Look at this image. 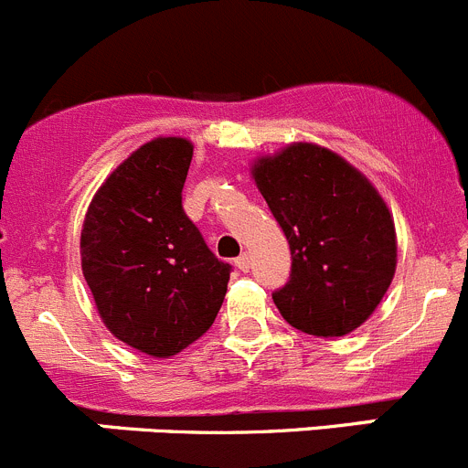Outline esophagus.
Masks as SVG:
<instances>
[{"mask_svg": "<svg viewBox=\"0 0 468 468\" xmlns=\"http://www.w3.org/2000/svg\"><path fill=\"white\" fill-rule=\"evenodd\" d=\"M235 265H238V270H242V272H247L249 268H251V256L249 254H242L235 259Z\"/></svg>", "mask_w": 468, "mask_h": 468, "instance_id": "34e87169", "label": "esophagus"}]
</instances>
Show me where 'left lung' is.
I'll list each match as a JSON object with an SVG mask.
<instances>
[{"mask_svg":"<svg viewBox=\"0 0 468 468\" xmlns=\"http://www.w3.org/2000/svg\"><path fill=\"white\" fill-rule=\"evenodd\" d=\"M251 180L291 247L279 314L314 337H344L381 304L397 270L390 207L365 173L316 143L256 156Z\"/></svg>","mask_w":468,"mask_h":468,"instance_id":"8db88e82","label":"left lung"}]
</instances>
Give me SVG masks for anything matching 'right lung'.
Wrapping results in <instances>:
<instances>
[{
    "mask_svg": "<svg viewBox=\"0 0 468 468\" xmlns=\"http://www.w3.org/2000/svg\"><path fill=\"white\" fill-rule=\"evenodd\" d=\"M194 143L159 135L106 177L85 212L80 265L103 325L126 346L170 357L219 314L230 265L182 209Z\"/></svg>",
    "mask_w": 468,
    "mask_h": 468,
    "instance_id": "1",
    "label": "right lung"
}]
</instances>
